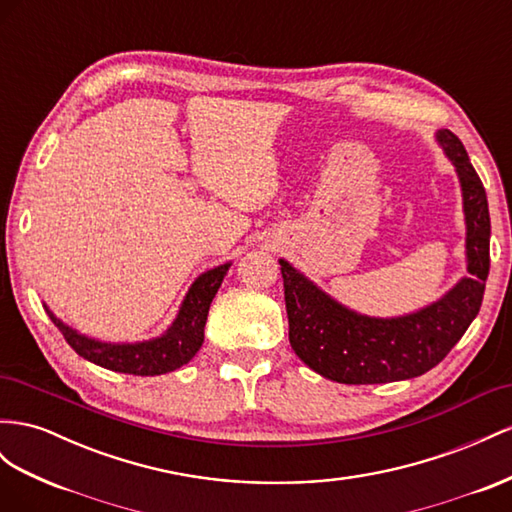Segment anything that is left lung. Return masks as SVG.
I'll return each mask as SVG.
<instances>
[{
  "mask_svg": "<svg viewBox=\"0 0 512 512\" xmlns=\"http://www.w3.org/2000/svg\"><path fill=\"white\" fill-rule=\"evenodd\" d=\"M437 142L459 174L469 271V278L439 301L396 319H375L344 308L293 265L280 260L290 347L303 364L325 379L366 385L420 377L450 353L476 319L489 275L487 193L459 137L441 129Z\"/></svg>",
  "mask_w": 512,
  "mask_h": 512,
  "instance_id": "8db88e82",
  "label": "left lung"
}]
</instances>
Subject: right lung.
Segmentation results:
<instances>
[{
    "label": "right lung",
    "instance_id": "obj_1",
    "mask_svg": "<svg viewBox=\"0 0 512 512\" xmlns=\"http://www.w3.org/2000/svg\"><path fill=\"white\" fill-rule=\"evenodd\" d=\"M228 269H230V262L202 273L200 278L191 284L172 327L165 331L163 336L153 340L133 342V344L99 342L94 338L77 334L75 329L64 325L47 306L45 310L49 314V319L55 323V327L62 331L64 340L71 344L77 355L88 359V362L103 366L107 370L127 372V375H137V377L165 375V372H172L176 368H181L183 364H187L189 359L200 351L204 342V325H206V316H209L211 301L217 293V288L222 286V280Z\"/></svg>",
    "mask_w": 512,
    "mask_h": 512
}]
</instances>
